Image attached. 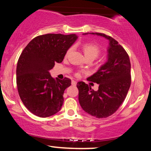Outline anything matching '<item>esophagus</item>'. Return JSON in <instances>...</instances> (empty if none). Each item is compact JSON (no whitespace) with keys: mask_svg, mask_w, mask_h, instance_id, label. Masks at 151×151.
Wrapping results in <instances>:
<instances>
[{"mask_svg":"<svg viewBox=\"0 0 151 151\" xmlns=\"http://www.w3.org/2000/svg\"><path fill=\"white\" fill-rule=\"evenodd\" d=\"M72 85H73V86H75L76 84H77V81H74V80H72Z\"/></svg>","mask_w":151,"mask_h":151,"instance_id":"esophagus-1","label":"esophagus"}]
</instances>
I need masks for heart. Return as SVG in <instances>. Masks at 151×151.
<instances>
[{
    "label": "heart",
    "mask_w": 151,
    "mask_h": 151,
    "mask_svg": "<svg viewBox=\"0 0 151 151\" xmlns=\"http://www.w3.org/2000/svg\"><path fill=\"white\" fill-rule=\"evenodd\" d=\"M84 55L86 58L91 57V58H96L100 53L99 47L93 43H86L83 46Z\"/></svg>",
    "instance_id": "obj_1"
}]
</instances>
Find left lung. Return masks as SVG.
<instances>
[{"mask_svg": "<svg viewBox=\"0 0 151 151\" xmlns=\"http://www.w3.org/2000/svg\"><path fill=\"white\" fill-rule=\"evenodd\" d=\"M96 35L109 41L107 61L88 80L99 84L94 91L84 81H79V101L84 111L96 118H106L116 111L125 99L131 86V62L126 50L116 40L103 33Z\"/></svg>", "mask_w": 151, "mask_h": 151, "instance_id": "left-lung-1", "label": "left lung"}]
</instances>
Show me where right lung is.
I'll list each match as a JSON object with an SVG mask.
<instances>
[{
  "label": "right lung",
  "mask_w": 151,
  "mask_h": 151,
  "mask_svg": "<svg viewBox=\"0 0 151 151\" xmlns=\"http://www.w3.org/2000/svg\"><path fill=\"white\" fill-rule=\"evenodd\" d=\"M77 38L75 34L42 35L23 50L17 65V86L22 103L31 113L45 118L60 111L71 80L55 79L49 71L55 63H61Z\"/></svg>",
  "instance_id": "1"
}]
</instances>
